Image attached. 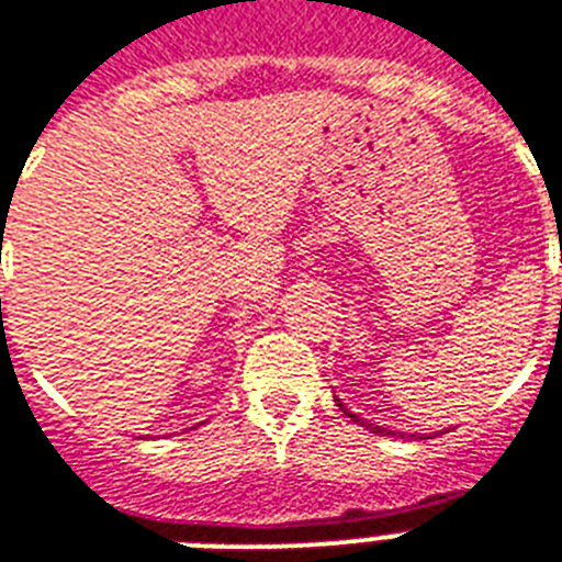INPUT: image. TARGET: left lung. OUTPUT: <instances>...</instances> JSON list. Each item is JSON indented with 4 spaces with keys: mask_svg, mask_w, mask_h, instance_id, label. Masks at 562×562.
Listing matches in <instances>:
<instances>
[{
    "mask_svg": "<svg viewBox=\"0 0 562 562\" xmlns=\"http://www.w3.org/2000/svg\"><path fill=\"white\" fill-rule=\"evenodd\" d=\"M338 406H341V404H338ZM341 409H345V415H348V418H353V422H357V424H362V427H366V430H371V434H383V436H392V434H389V430H385V427H376V424H368V422H362V418H359V415H353V413H350L348 406H341Z\"/></svg>",
    "mask_w": 562,
    "mask_h": 562,
    "instance_id": "1",
    "label": "left lung"
}]
</instances>
